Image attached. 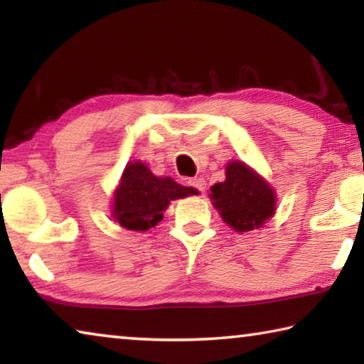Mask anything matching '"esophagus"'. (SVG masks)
I'll return each mask as SVG.
<instances>
[{
    "mask_svg": "<svg viewBox=\"0 0 364 364\" xmlns=\"http://www.w3.org/2000/svg\"><path fill=\"white\" fill-rule=\"evenodd\" d=\"M189 186H193L194 189L199 191V193H204L205 188H207V183H205L204 178L196 176V178H193V180H189Z\"/></svg>",
    "mask_w": 364,
    "mask_h": 364,
    "instance_id": "obj_1",
    "label": "esophagus"
}]
</instances>
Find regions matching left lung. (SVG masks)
<instances>
[{
	"instance_id": "8db88e82",
	"label": "left lung",
	"mask_w": 364,
	"mask_h": 364,
	"mask_svg": "<svg viewBox=\"0 0 364 364\" xmlns=\"http://www.w3.org/2000/svg\"><path fill=\"white\" fill-rule=\"evenodd\" d=\"M210 197L221 218L239 232L260 228L274 213L273 189L242 162L228 164L226 180L213 184Z\"/></svg>"
}]
</instances>
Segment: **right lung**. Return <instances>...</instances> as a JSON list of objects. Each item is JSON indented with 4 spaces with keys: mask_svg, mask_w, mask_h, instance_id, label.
Returning <instances> with one entry per match:
<instances>
[{
    "mask_svg": "<svg viewBox=\"0 0 364 364\" xmlns=\"http://www.w3.org/2000/svg\"><path fill=\"white\" fill-rule=\"evenodd\" d=\"M196 193L171 178L154 176L144 164H128L114 197V218L127 230L147 231L164 218L170 200Z\"/></svg>",
    "mask_w": 364,
    "mask_h": 364,
    "instance_id": "add662e5",
    "label": "right lung"
}]
</instances>
